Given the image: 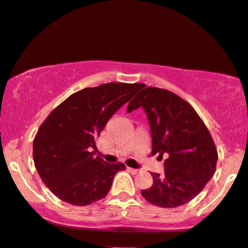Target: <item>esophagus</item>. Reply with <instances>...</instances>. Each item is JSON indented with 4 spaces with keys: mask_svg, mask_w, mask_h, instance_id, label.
<instances>
[{
    "mask_svg": "<svg viewBox=\"0 0 248 248\" xmlns=\"http://www.w3.org/2000/svg\"><path fill=\"white\" fill-rule=\"evenodd\" d=\"M128 171H129V172H130L131 174H137L138 172H140V170L133 169V168H128Z\"/></svg>",
    "mask_w": 248,
    "mask_h": 248,
    "instance_id": "34e87169",
    "label": "esophagus"
}]
</instances>
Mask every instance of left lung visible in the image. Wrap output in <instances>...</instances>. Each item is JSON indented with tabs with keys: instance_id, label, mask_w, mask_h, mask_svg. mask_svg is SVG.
<instances>
[{
	"instance_id": "left-lung-1",
	"label": "left lung",
	"mask_w": 248,
	"mask_h": 248,
	"mask_svg": "<svg viewBox=\"0 0 248 248\" xmlns=\"http://www.w3.org/2000/svg\"><path fill=\"white\" fill-rule=\"evenodd\" d=\"M143 87L129 102L127 112L144 108L151 127L152 155L168 157L164 173H152L153 185L140 193L153 205H184L199 195L216 172V144L187 101L163 88Z\"/></svg>"
}]
</instances>
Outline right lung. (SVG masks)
Wrapping results in <instances>:
<instances>
[{
    "label": "right lung",
    "instance_id": "1",
    "mask_svg": "<svg viewBox=\"0 0 248 248\" xmlns=\"http://www.w3.org/2000/svg\"><path fill=\"white\" fill-rule=\"evenodd\" d=\"M143 84L108 82L76 92L53 110L32 143L36 170L49 190L71 205L85 206L104 199L121 162L94 156L95 140L114 112Z\"/></svg>",
    "mask_w": 248,
    "mask_h": 248
}]
</instances>
